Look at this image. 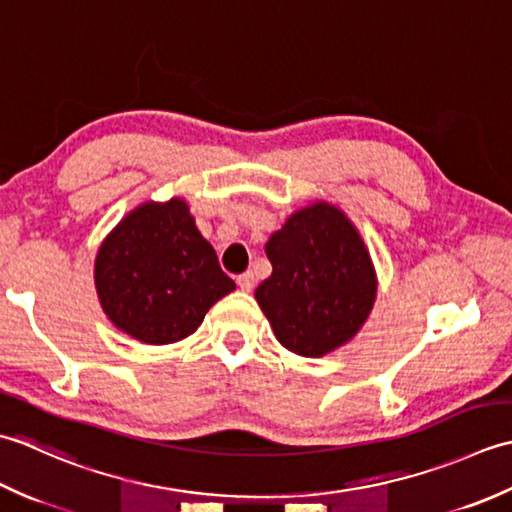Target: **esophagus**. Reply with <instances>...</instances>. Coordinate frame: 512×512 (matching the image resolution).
<instances>
[{
	"instance_id": "esophagus-1",
	"label": "esophagus",
	"mask_w": 512,
	"mask_h": 512,
	"mask_svg": "<svg viewBox=\"0 0 512 512\" xmlns=\"http://www.w3.org/2000/svg\"><path fill=\"white\" fill-rule=\"evenodd\" d=\"M236 283H238V287H241L243 291H252L256 278H254L252 271H245V274H241V276L236 278Z\"/></svg>"
}]
</instances>
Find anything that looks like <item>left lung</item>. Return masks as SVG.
Returning a JSON list of instances; mask_svg holds the SVG:
<instances>
[{
  "label": "left lung",
  "mask_w": 512,
  "mask_h": 512,
  "mask_svg": "<svg viewBox=\"0 0 512 512\" xmlns=\"http://www.w3.org/2000/svg\"><path fill=\"white\" fill-rule=\"evenodd\" d=\"M265 252L274 269L254 296L285 349L322 358L356 338L373 309L378 276L358 227L340 207H300L269 236Z\"/></svg>",
  "instance_id": "left-lung-1"
}]
</instances>
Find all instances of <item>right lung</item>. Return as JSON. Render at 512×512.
I'll return each instance as SVG.
<instances>
[{"instance_id":"1","label":"right lung","mask_w":512,"mask_h":512,"mask_svg":"<svg viewBox=\"0 0 512 512\" xmlns=\"http://www.w3.org/2000/svg\"><path fill=\"white\" fill-rule=\"evenodd\" d=\"M103 314L143 344L179 342L234 291L183 196L145 201L103 238L95 258Z\"/></svg>"}]
</instances>
